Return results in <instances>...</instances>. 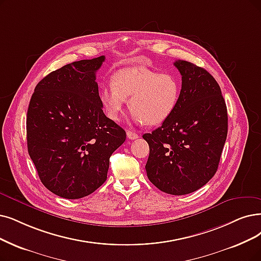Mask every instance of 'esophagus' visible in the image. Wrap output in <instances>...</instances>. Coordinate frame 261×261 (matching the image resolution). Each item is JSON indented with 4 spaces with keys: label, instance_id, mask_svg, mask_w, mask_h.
Wrapping results in <instances>:
<instances>
[{
    "label": "esophagus",
    "instance_id": "obj_1",
    "mask_svg": "<svg viewBox=\"0 0 261 261\" xmlns=\"http://www.w3.org/2000/svg\"><path fill=\"white\" fill-rule=\"evenodd\" d=\"M126 135H127V138L130 139V140H135V139H137V138L139 137L138 134L134 133V132H132V130H127V132H126Z\"/></svg>",
    "mask_w": 261,
    "mask_h": 261
}]
</instances>
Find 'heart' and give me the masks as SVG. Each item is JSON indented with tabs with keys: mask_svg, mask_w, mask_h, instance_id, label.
Wrapping results in <instances>:
<instances>
[{
	"mask_svg": "<svg viewBox=\"0 0 261 261\" xmlns=\"http://www.w3.org/2000/svg\"><path fill=\"white\" fill-rule=\"evenodd\" d=\"M181 82L169 72L135 66L122 68L111 77V86L99 90V100L106 116L118 121L128 99L130 118L137 124L156 126L165 123L178 108Z\"/></svg>",
	"mask_w": 261,
	"mask_h": 261,
	"instance_id": "heart-1",
	"label": "heart"
}]
</instances>
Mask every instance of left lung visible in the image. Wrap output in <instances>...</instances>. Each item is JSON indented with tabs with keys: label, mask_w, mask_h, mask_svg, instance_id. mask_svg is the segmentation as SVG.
Segmentation results:
<instances>
[{
	"label": "left lung",
	"mask_w": 261,
	"mask_h": 261,
	"mask_svg": "<svg viewBox=\"0 0 261 261\" xmlns=\"http://www.w3.org/2000/svg\"><path fill=\"white\" fill-rule=\"evenodd\" d=\"M182 76L178 108L162 126L144 134L150 154L149 180L164 193L186 195L215 174L228 132L222 91L209 71L187 61H175Z\"/></svg>",
	"instance_id": "1"
}]
</instances>
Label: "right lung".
I'll return each mask as SVG.
<instances>
[{"mask_svg": "<svg viewBox=\"0 0 261 261\" xmlns=\"http://www.w3.org/2000/svg\"><path fill=\"white\" fill-rule=\"evenodd\" d=\"M105 57L72 62L35 87L27 114L28 151L47 189L66 199L95 192L126 133L107 118L96 71Z\"/></svg>", "mask_w": 261, "mask_h": 261, "instance_id": "right-lung-1", "label": "right lung"}]
</instances>
